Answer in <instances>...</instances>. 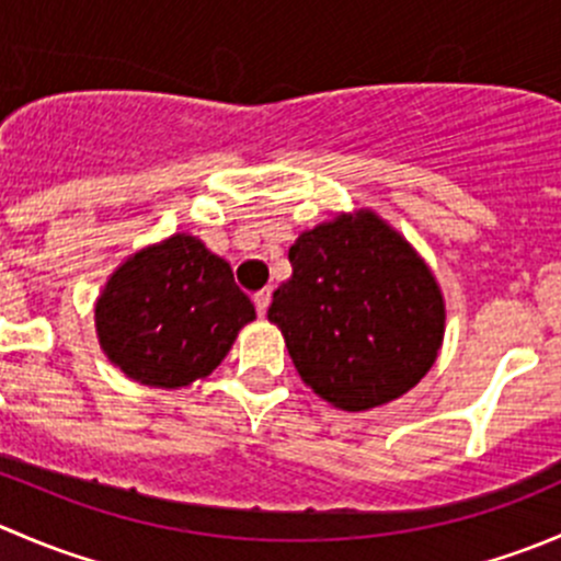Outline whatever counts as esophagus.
Returning a JSON list of instances; mask_svg holds the SVG:
<instances>
[{"mask_svg": "<svg viewBox=\"0 0 561 561\" xmlns=\"http://www.w3.org/2000/svg\"><path fill=\"white\" fill-rule=\"evenodd\" d=\"M252 301H254V307H257V314H265V309H268V304H271V290H268V287H263V290L254 293Z\"/></svg>", "mask_w": 561, "mask_h": 561, "instance_id": "obj_1", "label": "esophagus"}]
</instances>
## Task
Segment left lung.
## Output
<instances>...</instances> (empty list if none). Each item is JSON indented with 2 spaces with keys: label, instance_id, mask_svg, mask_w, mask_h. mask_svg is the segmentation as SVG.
Segmentation results:
<instances>
[{
  "label": "left lung",
  "instance_id": "8db88e82",
  "mask_svg": "<svg viewBox=\"0 0 561 561\" xmlns=\"http://www.w3.org/2000/svg\"><path fill=\"white\" fill-rule=\"evenodd\" d=\"M268 320L298 375L347 412L388 404L437 360L445 301L437 279L401 233L375 211L339 214L290 247Z\"/></svg>",
  "mask_w": 561,
  "mask_h": 561
}]
</instances>
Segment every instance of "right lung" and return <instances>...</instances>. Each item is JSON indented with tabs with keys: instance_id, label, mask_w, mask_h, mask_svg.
Segmentation results:
<instances>
[{
	"instance_id": "1",
	"label": "right lung",
	"mask_w": 561,
	"mask_h": 561,
	"mask_svg": "<svg viewBox=\"0 0 561 561\" xmlns=\"http://www.w3.org/2000/svg\"><path fill=\"white\" fill-rule=\"evenodd\" d=\"M252 320L254 307L230 265L190 233L129 254L94 307L107 360L154 388L211 375Z\"/></svg>"
}]
</instances>
